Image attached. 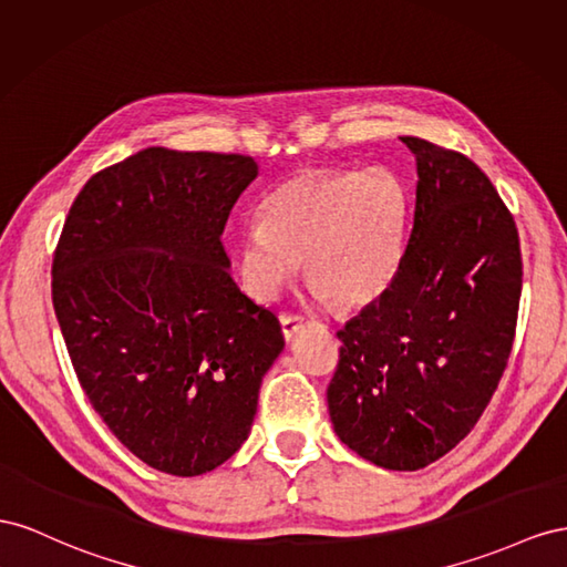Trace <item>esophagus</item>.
<instances>
[{"label":"esophagus","mask_w":567,"mask_h":567,"mask_svg":"<svg viewBox=\"0 0 567 567\" xmlns=\"http://www.w3.org/2000/svg\"><path fill=\"white\" fill-rule=\"evenodd\" d=\"M280 326H282V334H285L287 342H292V339L297 337V332L303 328V318L295 316V313H285L280 318Z\"/></svg>","instance_id":"obj_1"}]
</instances>
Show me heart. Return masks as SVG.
<instances>
[{
	"mask_svg": "<svg viewBox=\"0 0 567 567\" xmlns=\"http://www.w3.org/2000/svg\"><path fill=\"white\" fill-rule=\"evenodd\" d=\"M406 189L386 168H309L275 187L261 220L235 239L241 285L270 301L306 264L316 295L363 309L392 285L406 230Z\"/></svg>",
	"mask_w": 567,
	"mask_h": 567,
	"instance_id": "heart-1",
	"label": "heart"
}]
</instances>
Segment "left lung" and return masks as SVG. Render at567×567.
I'll return each instance as SVG.
<instances>
[{"label": "left lung", "instance_id": "8db88e82", "mask_svg": "<svg viewBox=\"0 0 567 567\" xmlns=\"http://www.w3.org/2000/svg\"><path fill=\"white\" fill-rule=\"evenodd\" d=\"M413 230L384 295L351 318L328 386L339 440L386 471L449 454L504 375L523 292L517 228L471 158L420 137Z\"/></svg>", "mask_w": 567, "mask_h": 567}]
</instances>
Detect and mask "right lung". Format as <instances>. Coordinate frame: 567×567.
<instances>
[{"instance_id": "add662e5", "label": "right lung", "mask_w": 567, "mask_h": 567, "mask_svg": "<svg viewBox=\"0 0 567 567\" xmlns=\"http://www.w3.org/2000/svg\"><path fill=\"white\" fill-rule=\"evenodd\" d=\"M256 175L251 156L150 147L94 173L63 223L52 301L75 375L161 473L204 475L245 444L285 347L220 241Z\"/></svg>"}]
</instances>
